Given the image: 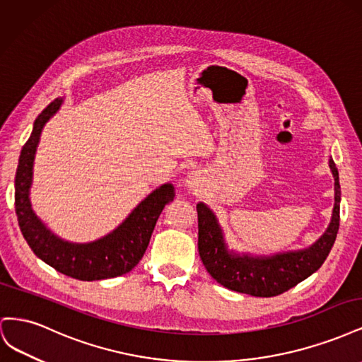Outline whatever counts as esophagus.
Masks as SVG:
<instances>
[{
    "label": "esophagus",
    "instance_id": "obj_1",
    "mask_svg": "<svg viewBox=\"0 0 362 362\" xmlns=\"http://www.w3.org/2000/svg\"><path fill=\"white\" fill-rule=\"evenodd\" d=\"M201 184V175L198 172H192L187 177V185L190 189H196Z\"/></svg>",
    "mask_w": 362,
    "mask_h": 362
}]
</instances>
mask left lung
<instances>
[{
    "label": "left lung",
    "mask_w": 362,
    "mask_h": 362,
    "mask_svg": "<svg viewBox=\"0 0 362 362\" xmlns=\"http://www.w3.org/2000/svg\"><path fill=\"white\" fill-rule=\"evenodd\" d=\"M329 168L335 192L331 222L323 235L305 249L273 255H252L247 252L238 254L228 247L223 229L211 208L204 202L196 205L199 228L198 249L206 272L229 290L257 298H272L298 286L319 270L335 243L339 226L341 189L332 157L329 158Z\"/></svg>",
    "instance_id": "1"
}]
</instances>
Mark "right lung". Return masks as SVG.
Instances as JSON below:
<instances>
[{
    "mask_svg": "<svg viewBox=\"0 0 362 362\" xmlns=\"http://www.w3.org/2000/svg\"><path fill=\"white\" fill-rule=\"evenodd\" d=\"M63 98L54 100L35 120L31 136L21 151L15 177L18 223L36 257L63 275L80 281L116 278L133 270L144 257L163 208L175 198L170 182L149 193L110 234L90 243H72L54 234L36 216L30 201L33 164L42 129L59 112Z\"/></svg>",
    "mask_w": 362,
    "mask_h": 362,
    "instance_id": "obj_1",
    "label": "right lung"
}]
</instances>
